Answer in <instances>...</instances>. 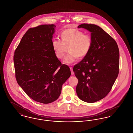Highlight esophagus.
Wrapping results in <instances>:
<instances>
[{"instance_id": "esophagus-1", "label": "esophagus", "mask_w": 133, "mask_h": 133, "mask_svg": "<svg viewBox=\"0 0 133 133\" xmlns=\"http://www.w3.org/2000/svg\"><path fill=\"white\" fill-rule=\"evenodd\" d=\"M70 69L71 72V74H72V75H73L74 74V71H73V68L71 67H70Z\"/></svg>"}]
</instances>
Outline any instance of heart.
I'll return each instance as SVG.
<instances>
[{
    "mask_svg": "<svg viewBox=\"0 0 133 133\" xmlns=\"http://www.w3.org/2000/svg\"><path fill=\"white\" fill-rule=\"evenodd\" d=\"M61 39H54L52 40V48L58 58L64 56L66 46H69V52L64 58V64L70 65L74 62L77 59L85 57L91 50L92 39L88 34L76 29L64 30L61 33Z\"/></svg>",
    "mask_w": 133,
    "mask_h": 133,
    "instance_id": "b5f03b06",
    "label": "heart"
}]
</instances>
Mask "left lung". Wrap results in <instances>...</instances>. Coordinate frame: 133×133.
Returning a JSON list of instances; mask_svg holds the SVG:
<instances>
[{
    "instance_id": "1",
    "label": "left lung",
    "mask_w": 133,
    "mask_h": 133,
    "mask_svg": "<svg viewBox=\"0 0 133 133\" xmlns=\"http://www.w3.org/2000/svg\"><path fill=\"white\" fill-rule=\"evenodd\" d=\"M91 32L92 45L88 54L73 68L78 83L76 93L83 101L93 103L105 97L119 71V50L116 42L99 26H78Z\"/></svg>"
}]
</instances>
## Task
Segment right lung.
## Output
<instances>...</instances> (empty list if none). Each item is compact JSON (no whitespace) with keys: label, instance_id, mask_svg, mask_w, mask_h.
I'll return each mask as SVG.
<instances>
[{"label":"right lung","instance_id":"add662e5","mask_svg":"<svg viewBox=\"0 0 133 133\" xmlns=\"http://www.w3.org/2000/svg\"><path fill=\"white\" fill-rule=\"evenodd\" d=\"M55 27L48 24L29 29L13 57L18 85L33 100L43 104L57 100L71 75L69 67L61 64L52 48Z\"/></svg>","mask_w":133,"mask_h":133}]
</instances>
